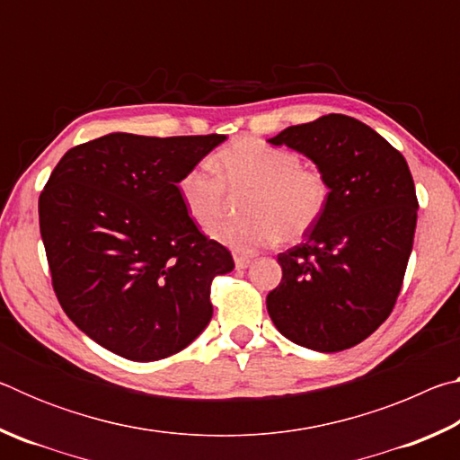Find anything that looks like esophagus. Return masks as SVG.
Here are the masks:
<instances>
[{
	"label": "esophagus",
	"mask_w": 460,
	"mask_h": 460,
	"mask_svg": "<svg viewBox=\"0 0 460 460\" xmlns=\"http://www.w3.org/2000/svg\"><path fill=\"white\" fill-rule=\"evenodd\" d=\"M249 263H252L249 258H235V270H245Z\"/></svg>",
	"instance_id": "34e87169"
}]
</instances>
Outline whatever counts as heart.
Listing matches in <instances>:
<instances>
[{
	"mask_svg": "<svg viewBox=\"0 0 460 460\" xmlns=\"http://www.w3.org/2000/svg\"><path fill=\"white\" fill-rule=\"evenodd\" d=\"M178 194L190 219L213 231L227 219L233 199L243 197L245 217L215 233L237 253H255L279 239H300L321 219L331 186L321 170L302 164L300 154L260 137H239L215 155L213 170L192 166L178 181Z\"/></svg>",
	"mask_w": 460,
	"mask_h": 460,
	"instance_id": "obj_1",
	"label": "heart"
}]
</instances>
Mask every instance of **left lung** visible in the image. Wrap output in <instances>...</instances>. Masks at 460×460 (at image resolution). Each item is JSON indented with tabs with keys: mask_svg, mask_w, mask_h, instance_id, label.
Returning a JSON list of instances; mask_svg holds the SVG:
<instances>
[{
	"mask_svg": "<svg viewBox=\"0 0 460 460\" xmlns=\"http://www.w3.org/2000/svg\"><path fill=\"white\" fill-rule=\"evenodd\" d=\"M326 176L329 202L305 243L278 255L282 282L268 313L286 339L337 353L394 310L414 245L418 199L408 162L376 129L331 113L270 137Z\"/></svg>",
	"mask_w": 460,
	"mask_h": 460,
	"instance_id": "8db88e82",
	"label": "left lung"
}]
</instances>
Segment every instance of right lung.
<instances>
[{
  "label": "right lung",
  "mask_w": 460,
  "mask_h": 460,
  "mask_svg": "<svg viewBox=\"0 0 460 460\" xmlns=\"http://www.w3.org/2000/svg\"><path fill=\"white\" fill-rule=\"evenodd\" d=\"M225 136L107 134L62 155L38 200L52 286L107 351L158 361L213 316V278L235 263L186 213L178 181Z\"/></svg>",
  "instance_id": "1"
}]
</instances>
